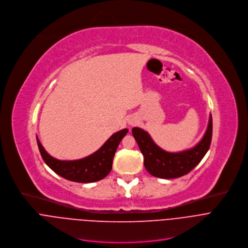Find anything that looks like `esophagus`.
<instances>
[{
    "label": "esophagus",
    "instance_id": "esophagus-1",
    "mask_svg": "<svg viewBox=\"0 0 248 248\" xmlns=\"http://www.w3.org/2000/svg\"><path fill=\"white\" fill-rule=\"evenodd\" d=\"M130 124H131V125H133V123H132V122H131V123H130Z\"/></svg>",
    "mask_w": 248,
    "mask_h": 248
}]
</instances>
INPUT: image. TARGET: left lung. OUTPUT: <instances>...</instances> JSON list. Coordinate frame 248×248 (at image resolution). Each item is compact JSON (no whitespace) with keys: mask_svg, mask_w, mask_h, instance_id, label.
<instances>
[{"mask_svg":"<svg viewBox=\"0 0 248 248\" xmlns=\"http://www.w3.org/2000/svg\"><path fill=\"white\" fill-rule=\"evenodd\" d=\"M132 134L144 157L143 164L148 173L162 179L179 178L190 172L208 152L212 139V116L210 114L207 129L200 142L179 153L162 150L151 135L140 128H133Z\"/></svg>","mask_w":248,"mask_h":248,"instance_id":"1","label":"left lung"}]
</instances>
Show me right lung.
Returning <instances> with one entry per match:
<instances>
[{
    "mask_svg": "<svg viewBox=\"0 0 248 248\" xmlns=\"http://www.w3.org/2000/svg\"><path fill=\"white\" fill-rule=\"evenodd\" d=\"M128 129L114 133L96 152L77 160H60L49 155L37 137L40 154L45 163L61 177L77 183H93L106 178L112 168V161L121 140Z\"/></svg>",
    "mask_w": 248,
    "mask_h": 248,
    "instance_id": "1",
    "label": "right lung"
}]
</instances>
